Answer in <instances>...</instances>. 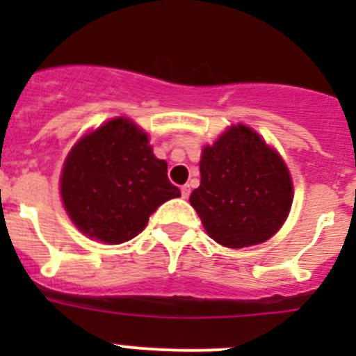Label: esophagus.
Listing matches in <instances>:
<instances>
[{"mask_svg":"<svg viewBox=\"0 0 356 356\" xmlns=\"http://www.w3.org/2000/svg\"><path fill=\"white\" fill-rule=\"evenodd\" d=\"M181 195H182V198L188 200L189 195H191V186H189V184L182 186V188H181Z\"/></svg>","mask_w":356,"mask_h":356,"instance_id":"esophagus-1","label":"esophagus"}]
</instances>
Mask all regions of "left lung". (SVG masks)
<instances>
[{
	"label": "left lung",
	"mask_w": 356,
	"mask_h": 356,
	"mask_svg": "<svg viewBox=\"0 0 356 356\" xmlns=\"http://www.w3.org/2000/svg\"><path fill=\"white\" fill-rule=\"evenodd\" d=\"M200 174L189 201L218 245H260L284 224L293 203L289 170L253 129L232 125L204 146Z\"/></svg>",
	"instance_id": "obj_1"
}]
</instances>
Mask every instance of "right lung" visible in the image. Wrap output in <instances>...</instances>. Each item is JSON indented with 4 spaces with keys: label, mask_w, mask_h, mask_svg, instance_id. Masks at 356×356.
<instances>
[{
    "label": "right lung",
    "mask_w": 356,
    "mask_h": 356,
    "mask_svg": "<svg viewBox=\"0 0 356 356\" xmlns=\"http://www.w3.org/2000/svg\"><path fill=\"white\" fill-rule=\"evenodd\" d=\"M60 191L75 227L108 245L136 238L161 203L181 196L146 132L124 117L75 143L63 163Z\"/></svg>",
    "instance_id": "obj_1"
}]
</instances>
